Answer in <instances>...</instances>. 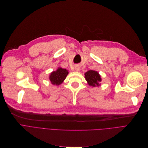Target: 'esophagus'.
<instances>
[{"mask_svg": "<svg viewBox=\"0 0 148 148\" xmlns=\"http://www.w3.org/2000/svg\"><path fill=\"white\" fill-rule=\"evenodd\" d=\"M75 69L76 71H79V70H80V67L79 66H75Z\"/></svg>", "mask_w": 148, "mask_h": 148, "instance_id": "1", "label": "esophagus"}]
</instances>
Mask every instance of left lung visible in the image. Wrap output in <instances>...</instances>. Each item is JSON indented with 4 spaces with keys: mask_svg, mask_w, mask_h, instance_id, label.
I'll return each instance as SVG.
<instances>
[{
    "mask_svg": "<svg viewBox=\"0 0 148 148\" xmlns=\"http://www.w3.org/2000/svg\"><path fill=\"white\" fill-rule=\"evenodd\" d=\"M84 75H85V79L90 86L95 87L101 86L102 78L99 73L97 71L90 70L84 73Z\"/></svg>",
    "mask_w": 148,
    "mask_h": 148,
    "instance_id": "1",
    "label": "left lung"
}]
</instances>
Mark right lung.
I'll use <instances>...</instances> for the list:
<instances>
[{
	"mask_svg": "<svg viewBox=\"0 0 148 148\" xmlns=\"http://www.w3.org/2000/svg\"><path fill=\"white\" fill-rule=\"evenodd\" d=\"M69 73V72L66 69L58 67L56 71H53L51 73L49 79L52 84L58 86L64 82Z\"/></svg>",
	"mask_w": 148,
	"mask_h": 148,
	"instance_id": "obj_1",
	"label": "right lung"
}]
</instances>
